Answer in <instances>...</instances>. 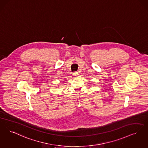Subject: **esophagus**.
I'll return each mask as SVG.
<instances>
[{"label": "esophagus", "instance_id": "1", "mask_svg": "<svg viewBox=\"0 0 148 148\" xmlns=\"http://www.w3.org/2000/svg\"><path fill=\"white\" fill-rule=\"evenodd\" d=\"M73 75L74 76H77V75H78V73H77V72H75V73H74L73 74Z\"/></svg>", "mask_w": 148, "mask_h": 148}]
</instances>
